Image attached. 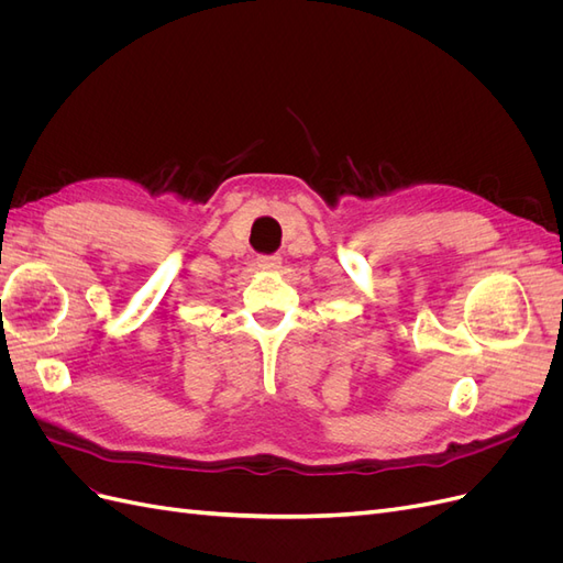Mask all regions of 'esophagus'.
Returning <instances> with one entry per match:
<instances>
[{"label": "esophagus", "instance_id": "1", "mask_svg": "<svg viewBox=\"0 0 563 563\" xmlns=\"http://www.w3.org/2000/svg\"><path fill=\"white\" fill-rule=\"evenodd\" d=\"M258 267H261V269H269V272L279 269V267H282V255H279V253H275V255H261V258H258Z\"/></svg>", "mask_w": 563, "mask_h": 563}]
</instances>
